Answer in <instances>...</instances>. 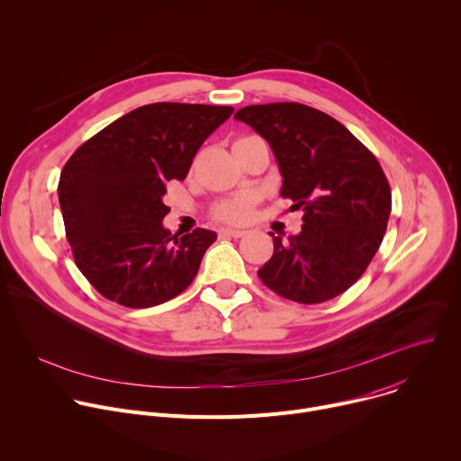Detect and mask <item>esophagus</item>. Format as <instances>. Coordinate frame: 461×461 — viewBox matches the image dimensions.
Returning a JSON list of instances; mask_svg holds the SVG:
<instances>
[{"label":"esophagus","instance_id":"obj_1","mask_svg":"<svg viewBox=\"0 0 461 461\" xmlns=\"http://www.w3.org/2000/svg\"><path fill=\"white\" fill-rule=\"evenodd\" d=\"M246 235V231H242V230H221L219 231V237H233V239H240V237H244Z\"/></svg>","mask_w":461,"mask_h":461}]
</instances>
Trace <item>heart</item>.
I'll return each instance as SVG.
<instances>
[{
    "mask_svg": "<svg viewBox=\"0 0 461 461\" xmlns=\"http://www.w3.org/2000/svg\"><path fill=\"white\" fill-rule=\"evenodd\" d=\"M251 206H253L251 196H248V194L235 196V199H228V201L219 203L213 210V215L221 222L239 224V222H246L249 219Z\"/></svg>",
    "mask_w": 461,
    "mask_h": 461,
    "instance_id": "b5f03b06",
    "label": "heart"
}]
</instances>
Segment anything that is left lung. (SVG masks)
Returning a JSON list of instances; mask_svg holds the SVG:
<instances>
[{
  "mask_svg": "<svg viewBox=\"0 0 461 461\" xmlns=\"http://www.w3.org/2000/svg\"><path fill=\"white\" fill-rule=\"evenodd\" d=\"M235 118L268 140L283 199L303 210L299 235L274 237L257 276L277 295L317 304L347 292L386 231L392 193L377 158L336 118L297 104L248 105Z\"/></svg>",
  "mask_w": 461,
  "mask_h": 461,
  "instance_id": "obj_1",
  "label": "left lung"
}]
</instances>
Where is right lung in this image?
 I'll use <instances>...</instances> for the list:
<instances>
[{
	"instance_id": "right-lung-1",
	"label": "right lung",
	"mask_w": 461,
	"mask_h": 461,
	"mask_svg": "<svg viewBox=\"0 0 461 461\" xmlns=\"http://www.w3.org/2000/svg\"><path fill=\"white\" fill-rule=\"evenodd\" d=\"M233 113L228 105L158 102L131 111L84 142L63 166L58 199L78 270L105 299L149 308L182 294L215 231L162 226L166 182Z\"/></svg>"
}]
</instances>
